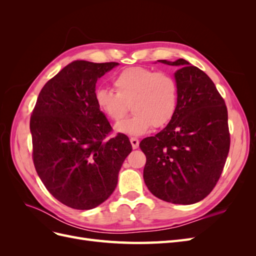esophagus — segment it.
<instances>
[{
	"label": "esophagus",
	"instance_id": "obj_1",
	"mask_svg": "<svg viewBox=\"0 0 256 256\" xmlns=\"http://www.w3.org/2000/svg\"><path fill=\"white\" fill-rule=\"evenodd\" d=\"M130 143H131V145H132V148L136 150L138 147V143H140V142H138V140L136 138L132 136V138H130Z\"/></svg>",
	"mask_w": 256,
	"mask_h": 256
}]
</instances>
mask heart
<instances>
[{
  "label": "heart",
  "mask_w": 256,
  "mask_h": 256,
  "mask_svg": "<svg viewBox=\"0 0 256 256\" xmlns=\"http://www.w3.org/2000/svg\"><path fill=\"white\" fill-rule=\"evenodd\" d=\"M116 92L99 88L96 106L106 118L118 122L132 108V116L115 125V131L130 136L145 134L171 122L178 106V85L174 76L144 67L124 69L113 80Z\"/></svg>",
  "instance_id": "b5f03b06"
}]
</instances>
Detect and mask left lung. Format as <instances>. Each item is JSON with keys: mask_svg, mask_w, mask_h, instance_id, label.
<instances>
[{"mask_svg": "<svg viewBox=\"0 0 256 256\" xmlns=\"http://www.w3.org/2000/svg\"><path fill=\"white\" fill-rule=\"evenodd\" d=\"M158 62L178 67V106L166 127L145 138L143 177L154 196L190 205L205 198L219 180L230 150L228 109L212 79L189 62Z\"/></svg>", "mask_w": 256, "mask_h": 256, "instance_id": "8db88e82", "label": "left lung"}]
</instances>
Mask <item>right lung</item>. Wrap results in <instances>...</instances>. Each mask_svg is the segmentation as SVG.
Here are the masks:
<instances>
[{
  "label": "right lung",
  "mask_w": 256,
  "mask_h": 256,
  "mask_svg": "<svg viewBox=\"0 0 256 256\" xmlns=\"http://www.w3.org/2000/svg\"><path fill=\"white\" fill-rule=\"evenodd\" d=\"M120 65L74 60L44 84L30 120L33 161L44 187L74 209L95 208L116 188L132 150L127 136L112 130L95 102L99 78Z\"/></svg>",
  "instance_id": "obj_1"
}]
</instances>
